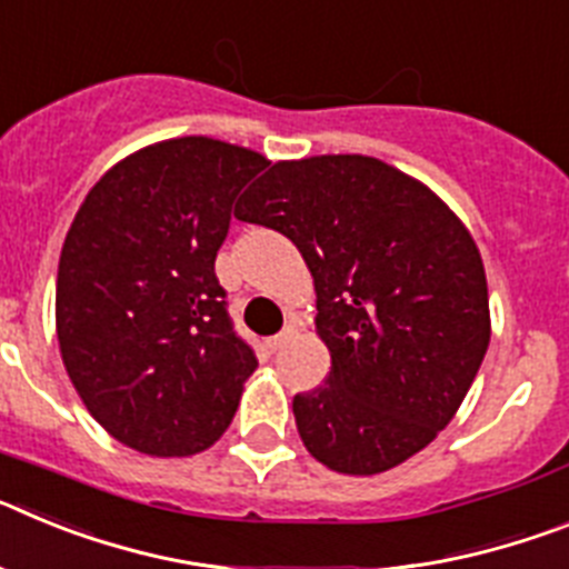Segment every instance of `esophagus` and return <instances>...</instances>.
<instances>
[{
    "label": "esophagus",
    "instance_id": "1",
    "mask_svg": "<svg viewBox=\"0 0 569 569\" xmlns=\"http://www.w3.org/2000/svg\"><path fill=\"white\" fill-rule=\"evenodd\" d=\"M290 339H293V328L281 330L279 336H270V339H268V347H270V350H279V347H284V345H288Z\"/></svg>",
    "mask_w": 569,
    "mask_h": 569
}]
</instances>
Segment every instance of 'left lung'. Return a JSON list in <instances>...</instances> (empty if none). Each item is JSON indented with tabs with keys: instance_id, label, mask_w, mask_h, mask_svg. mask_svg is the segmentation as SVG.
<instances>
[{
	"instance_id": "left-lung-1",
	"label": "left lung",
	"mask_w": 569,
	"mask_h": 569,
	"mask_svg": "<svg viewBox=\"0 0 569 569\" xmlns=\"http://www.w3.org/2000/svg\"><path fill=\"white\" fill-rule=\"evenodd\" d=\"M236 216L288 236L313 276L330 373L293 399L308 453L376 476L425 450L490 345L485 261L465 222L416 176L361 153L270 164Z\"/></svg>"
}]
</instances>
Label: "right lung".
<instances>
[{
	"mask_svg": "<svg viewBox=\"0 0 569 569\" xmlns=\"http://www.w3.org/2000/svg\"><path fill=\"white\" fill-rule=\"evenodd\" d=\"M268 159L210 136L133 150L79 204L57 276V339L88 413L124 447L182 459L222 439L256 356L213 261Z\"/></svg>",
	"mask_w": 569,
	"mask_h": 569,
	"instance_id": "add662e5",
	"label": "right lung"
}]
</instances>
